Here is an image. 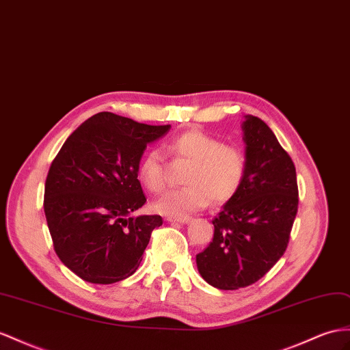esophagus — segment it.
<instances>
[{"mask_svg":"<svg viewBox=\"0 0 350 350\" xmlns=\"http://www.w3.org/2000/svg\"><path fill=\"white\" fill-rule=\"evenodd\" d=\"M167 221H170V223H176V225H185V223H189V221H191V217H183V219L167 217Z\"/></svg>","mask_w":350,"mask_h":350,"instance_id":"34e87169","label":"esophagus"}]
</instances>
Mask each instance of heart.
<instances>
[{
	"mask_svg": "<svg viewBox=\"0 0 350 350\" xmlns=\"http://www.w3.org/2000/svg\"><path fill=\"white\" fill-rule=\"evenodd\" d=\"M165 150L174 161L189 164L183 176L186 186L165 192L154 202V210L167 217H189L204 208L210 198L214 204H225L239 192L245 180L244 150L202 130L177 134L167 142ZM137 178L152 193L164 189L165 159L158 149H149L140 157Z\"/></svg>",
	"mask_w": 350,
	"mask_h": 350,
	"instance_id": "heart-1",
	"label": "heart"
}]
</instances>
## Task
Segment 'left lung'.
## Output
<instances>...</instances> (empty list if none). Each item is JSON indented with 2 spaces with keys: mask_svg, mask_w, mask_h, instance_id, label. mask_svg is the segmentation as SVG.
<instances>
[{
  "mask_svg": "<svg viewBox=\"0 0 350 350\" xmlns=\"http://www.w3.org/2000/svg\"><path fill=\"white\" fill-rule=\"evenodd\" d=\"M247 174L239 192L213 220L214 237L196 254L201 276L219 290L257 282L285 253L299 207L295 167L266 122H243Z\"/></svg>",
  "mask_w": 350,
  "mask_h": 350,
  "instance_id": "left-lung-1",
  "label": "left lung"
}]
</instances>
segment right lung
<instances>
[{
	"instance_id": "obj_1",
	"label": "right lung",
	"mask_w": 350,
	"mask_h": 350,
	"mask_svg": "<svg viewBox=\"0 0 350 350\" xmlns=\"http://www.w3.org/2000/svg\"><path fill=\"white\" fill-rule=\"evenodd\" d=\"M170 125L100 112L70 134L50 165L44 213L57 257L81 280L113 284L139 267L161 216L133 217L146 202L137 164Z\"/></svg>"
}]
</instances>
